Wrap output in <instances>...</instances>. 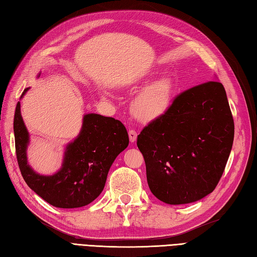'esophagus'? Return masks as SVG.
<instances>
[{
  "instance_id": "1",
  "label": "esophagus",
  "mask_w": 257,
  "mask_h": 257,
  "mask_svg": "<svg viewBox=\"0 0 257 257\" xmlns=\"http://www.w3.org/2000/svg\"><path fill=\"white\" fill-rule=\"evenodd\" d=\"M128 135H129V140H130V142H131V143L136 142L137 137H138V134L136 133V131H135V130H129V131H128Z\"/></svg>"
}]
</instances>
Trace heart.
Wrapping results in <instances>:
<instances>
[{
	"mask_svg": "<svg viewBox=\"0 0 257 257\" xmlns=\"http://www.w3.org/2000/svg\"><path fill=\"white\" fill-rule=\"evenodd\" d=\"M174 90V82L169 77L157 79L135 98L134 115L142 121H152L165 115L173 103Z\"/></svg>",
	"mask_w": 257,
	"mask_h": 257,
	"instance_id": "b5f03b06",
	"label": "heart"
}]
</instances>
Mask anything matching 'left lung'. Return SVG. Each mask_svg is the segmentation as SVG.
Listing matches in <instances>:
<instances>
[{
  "label": "left lung",
  "mask_w": 257,
  "mask_h": 257,
  "mask_svg": "<svg viewBox=\"0 0 257 257\" xmlns=\"http://www.w3.org/2000/svg\"><path fill=\"white\" fill-rule=\"evenodd\" d=\"M233 137V118L220 82L182 92L165 115L138 136L151 192L170 205L212 193L225 170Z\"/></svg>",
  "instance_id": "left-lung-1"
}]
</instances>
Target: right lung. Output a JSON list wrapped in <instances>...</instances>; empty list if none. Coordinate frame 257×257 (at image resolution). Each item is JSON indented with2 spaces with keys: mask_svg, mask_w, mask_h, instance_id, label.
<instances>
[{
  "mask_svg": "<svg viewBox=\"0 0 257 257\" xmlns=\"http://www.w3.org/2000/svg\"><path fill=\"white\" fill-rule=\"evenodd\" d=\"M28 90H24L21 98ZM14 135L24 180L45 202L60 208L82 207L94 201L103 191L111 164L129 144L121 121L94 113L85 114L80 133L66 146L62 167L47 176L36 173L28 164L30 138L22 117L21 102L15 109Z\"/></svg>",
  "mask_w": 257,
  "mask_h": 257,
  "instance_id": "right-lung-1",
  "label": "right lung"
}]
</instances>
